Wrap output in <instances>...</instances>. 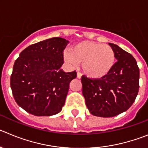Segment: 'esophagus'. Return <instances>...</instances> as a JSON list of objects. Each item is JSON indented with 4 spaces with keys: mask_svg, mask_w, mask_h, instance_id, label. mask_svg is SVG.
Returning a JSON list of instances; mask_svg holds the SVG:
<instances>
[{
    "mask_svg": "<svg viewBox=\"0 0 148 148\" xmlns=\"http://www.w3.org/2000/svg\"><path fill=\"white\" fill-rule=\"evenodd\" d=\"M81 75H81V73H79V72H78V73H77V78H79V79H81Z\"/></svg>",
    "mask_w": 148,
    "mask_h": 148,
    "instance_id": "34e87169",
    "label": "esophagus"
}]
</instances>
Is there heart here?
I'll list each match as a JSON object with an SVG mask.
<instances>
[{
    "mask_svg": "<svg viewBox=\"0 0 148 148\" xmlns=\"http://www.w3.org/2000/svg\"><path fill=\"white\" fill-rule=\"evenodd\" d=\"M70 66L81 63L84 73L89 78L101 79L107 75L115 63V53L111 46L92 41H83L64 53Z\"/></svg>",
    "mask_w": 148,
    "mask_h": 148,
    "instance_id": "heart-1",
    "label": "heart"
}]
</instances>
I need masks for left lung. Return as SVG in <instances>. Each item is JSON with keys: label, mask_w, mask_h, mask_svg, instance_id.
Here are the masks:
<instances>
[{"label": "left lung", "mask_w": 148, "mask_h": 148, "mask_svg": "<svg viewBox=\"0 0 148 148\" xmlns=\"http://www.w3.org/2000/svg\"><path fill=\"white\" fill-rule=\"evenodd\" d=\"M117 62L101 79L81 77L82 93L92 115L112 117L125 112L135 101L139 88V69L133 56L116 45L108 43Z\"/></svg>", "instance_id": "obj_1"}]
</instances>
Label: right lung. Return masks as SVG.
Segmentation results:
<instances>
[{
	"label": "right lung",
	"instance_id": "right-lung-1",
	"mask_svg": "<svg viewBox=\"0 0 148 148\" xmlns=\"http://www.w3.org/2000/svg\"><path fill=\"white\" fill-rule=\"evenodd\" d=\"M69 42L53 37L27 47L15 61L11 88L16 103L35 116H52L62 111L75 71L65 73L63 51Z\"/></svg>",
	"mask_w": 148,
	"mask_h": 148
}]
</instances>
